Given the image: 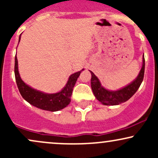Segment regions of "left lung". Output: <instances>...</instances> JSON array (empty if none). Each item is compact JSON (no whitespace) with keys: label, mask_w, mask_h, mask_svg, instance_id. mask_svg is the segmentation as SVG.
<instances>
[{"label":"left lung","mask_w":158,"mask_h":158,"mask_svg":"<svg viewBox=\"0 0 158 158\" xmlns=\"http://www.w3.org/2000/svg\"><path fill=\"white\" fill-rule=\"evenodd\" d=\"M145 71V59L143 58V66L137 77L131 84L128 85L123 88L117 90H106L101 85L99 79L94 75L92 71L91 73V88L93 93L99 102L106 106H116L121 103L126 102L135 94L140 86L143 80Z\"/></svg>","instance_id":"8db88e82"}]
</instances>
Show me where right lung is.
<instances>
[{
  "instance_id": "add662e5",
  "label": "right lung",
  "mask_w": 158,
  "mask_h": 158,
  "mask_svg": "<svg viewBox=\"0 0 158 158\" xmlns=\"http://www.w3.org/2000/svg\"><path fill=\"white\" fill-rule=\"evenodd\" d=\"M21 35L19 36V41ZM81 71L72 74L69 77L66 85L60 92L56 94H45L43 92L33 89L27 85L21 79L18 68V59L15 58V76L20 94L27 102L32 106L40 109L49 110V111H57L61 110L70 104L73 88L75 85L78 77L80 75Z\"/></svg>"
}]
</instances>
